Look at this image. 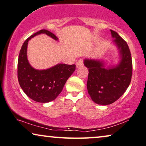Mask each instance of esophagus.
<instances>
[{"label":"esophagus","mask_w":146,"mask_h":146,"mask_svg":"<svg viewBox=\"0 0 146 146\" xmlns=\"http://www.w3.org/2000/svg\"><path fill=\"white\" fill-rule=\"evenodd\" d=\"M76 68H80V67L82 66V65H83V60H79L76 62Z\"/></svg>","instance_id":"esophagus-1"}]
</instances>
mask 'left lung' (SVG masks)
<instances>
[{"label": "left lung", "instance_id": "1", "mask_svg": "<svg viewBox=\"0 0 146 146\" xmlns=\"http://www.w3.org/2000/svg\"><path fill=\"white\" fill-rule=\"evenodd\" d=\"M113 43L119 53L117 64L107 65L104 59L85 58L84 64L89 70L87 88L92 101L107 105L119 99L129 86L132 74V61L126 42L111 30Z\"/></svg>", "mask_w": 146, "mask_h": 146}]
</instances>
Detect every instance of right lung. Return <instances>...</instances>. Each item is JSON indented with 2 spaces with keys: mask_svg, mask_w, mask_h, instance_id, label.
Listing matches in <instances>:
<instances>
[{
  "mask_svg": "<svg viewBox=\"0 0 146 146\" xmlns=\"http://www.w3.org/2000/svg\"><path fill=\"white\" fill-rule=\"evenodd\" d=\"M40 34H46L58 41L55 35L46 29H41L27 38L19 53L18 79L21 88L29 98L36 102L48 103L54 100L60 94L67 80L74 72L76 65L59 63L44 70L31 66L27 55L28 41Z\"/></svg>",
  "mask_w": 146,
  "mask_h": 146,
  "instance_id": "obj_1",
  "label": "right lung"
}]
</instances>
